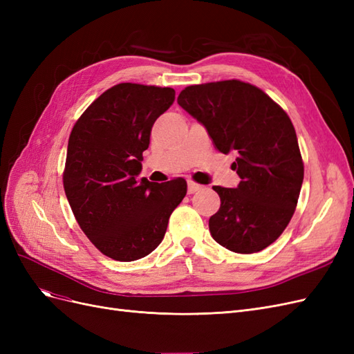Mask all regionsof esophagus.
I'll return each mask as SVG.
<instances>
[{
  "label": "esophagus",
  "mask_w": 354,
  "mask_h": 354,
  "mask_svg": "<svg viewBox=\"0 0 354 354\" xmlns=\"http://www.w3.org/2000/svg\"><path fill=\"white\" fill-rule=\"evenodd\" d=\"M202 187H203V186H201V185L195 183V181H189V183H187V194H189V195L195 194V192L201 190Z\"/></svg>",
  "instance_id": "esophagus-1"
}]
</instances>
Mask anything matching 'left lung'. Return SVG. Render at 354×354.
Instances as JSON below:
<instances>
[{"label":"left lung","mask_w":354,"mask_h":354,"mask_svg":"<svg viewBox=\"0 0 354 354\" xmlns=\"http://www.w3.org/2000/svg\"><path fill=\"white\" fill-rule=\"evenodd\" d=\"M177 102L220 152L236 153L238 187H212L221 205L209 218L211 236L239 254L267 248L291 221L304 178L289 116L264 91L238 80L190 85Z\"/></svg>","instance_id":"obj_1"}]
</instances>
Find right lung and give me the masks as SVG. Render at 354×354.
<instances>
[{"mask_svg": "<svg viewBox=\"0 0 354 354\" xmlns=\"http://www.w3.org/2000/svg\"><path fill=\"white\" fill-rule=\"evenodd\" d=\"M174 99L169 87L122 82L95 99L72 128L65 194L82 232L109 259L151 254L186 196L185 178L138 180L152 127Z\"/></svg>", "mask_w": 354, "mask_h": 354, "instance_id": "1", "label": "right lung"}]
</instances>
